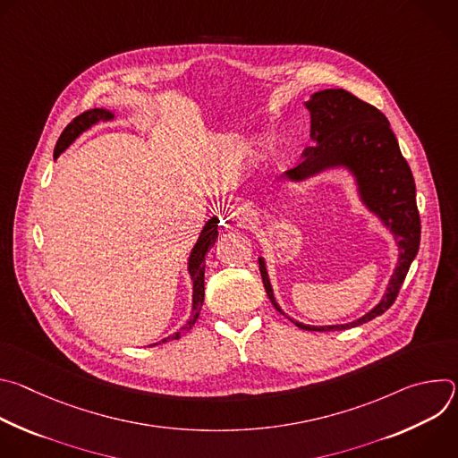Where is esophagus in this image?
Segmentation results:
<instances>
[{"instance_id":"esophagus-1","label":"esophagus","mask_w":458,"mask_h":458,"mask_svg":"<svg viewBox=\"0 0 458 458\" xmlns=\"http://www.w3.org/2000/svg\"><path fill=\"white\" fill-rule=\"evenodd\" d=\"M228 219H232V223H233V225H237V226H246V225L250 223L248 216H246L242 210H233V212H232V216H230Z\"/></svg>"}]
</instances>
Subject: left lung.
<instances>
[{"label": "left lung", "instance_id": "1", "mask_svg": "<svg viewBox=\"0 0 458 458\" xmlns=\"http://www.w3.org/2000/svg\"><path fill=\"white\" fill-rule=\"evenodd\" d=\"M304 106L310 110L313 147H308L301 163L286 170L279 181L301 182L326 170L346 168L355 179L362 205L394 233L399 246V260L386 293L375 308L353 322L332 326H311L290 318L276 301L263 257H259V270L272 304L297 328L308 332L348 330L384 313L399 295L420 244L415 181L394 130L389 128V121L373 105L364 103L344 89H326L311 94Z\"/></svg>", "mask_w": 458, "mask_h": 458}]
</instances>
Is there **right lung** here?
<instances>
[{
    "label": "right lung",
    "mask_w": 458,
    "mask_h": 458,
    "mask_svg": "<svg viewBox=\"0 0 458 458\" xmlns=\"http://www.w3.org/2000/svg\"><path fill=\"white\" fill-rule=\"evenodd\" d=\"M108 119H114V114L110 110H105V108H92V110H87V112L80 114L72 123L67 124V128H64L63 134L59 136L57 143H55V148H54V159H57L59 154L67 150L83 132H87L90 126H94L99 121H108ZM217 226H219V219L216 216L212 219H208V223L201 230V235H199L198 242H195V246L191 248L190 257H188V274H190L191 283H193L191 315L186 320V324L181 326V328L174 335L163 339L161 343L181 339L184 334H188L191 330V326L195 324V320H198V317H199V311H201V306H203V301H205V257H207V251L216 244Z\"/></svg>",
    "instance_id": "obj_1"
}]
</instances>
